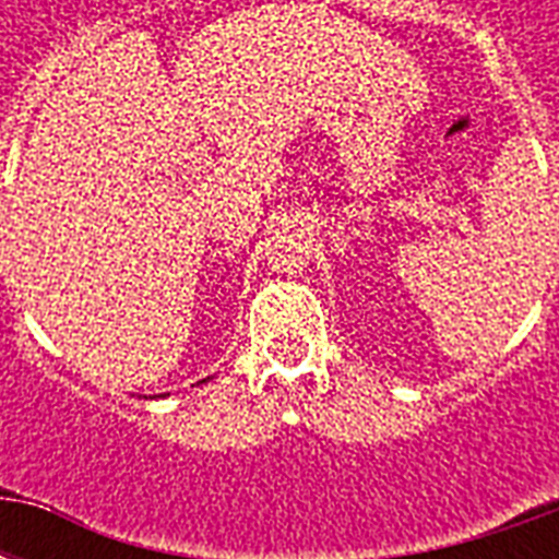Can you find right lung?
Masks as SVG:
<instances>
[{
    "label": "right lung",
    "instance_id": "right-lung-1",
    "mask_svg": "<svg viewBox=\"0 0 559 559\" xmlns=\"http://www.w3.org/2000/svg\"><path fill=\"white\" fill-rule=\"evenodd\" d=\"M200 383H206V380H200Z\"/></svg>",
    "mask_w": 559,
    "mask_h": 559
}]
</instances>
